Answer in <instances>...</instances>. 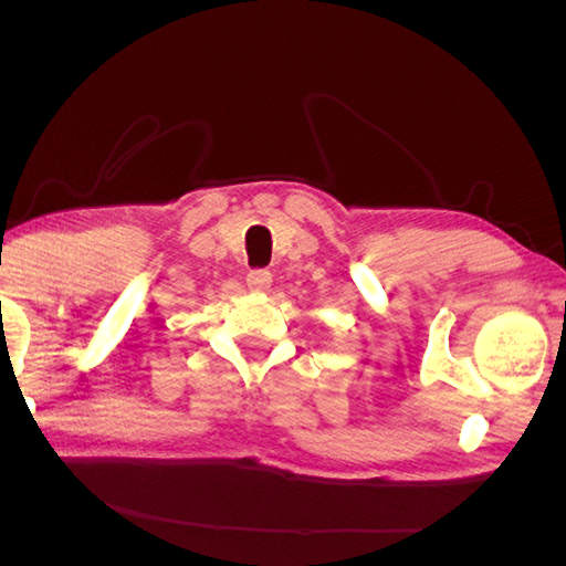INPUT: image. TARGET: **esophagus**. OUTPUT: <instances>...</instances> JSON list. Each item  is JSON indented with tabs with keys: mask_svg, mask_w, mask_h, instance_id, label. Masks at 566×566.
I'll return each mask as SVG.
<instances>
[{
	"mask_svg": "<svg viewBox=\"0 0 566 566\" xmlns=\"http://www.w3.org/2000/svg\"><path fill=\"white\" fill-rule=\"evenodd\" d=\"M248 287L252 293H266L271 287V273L264 269H254L248 273Z\"/></svg>",
	"mask_w": 566,
	"mask_h": 566,
	"instance_id": "34e87169",
	"label": "esophagus"
}]
</instances>
